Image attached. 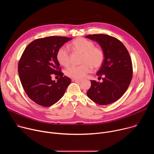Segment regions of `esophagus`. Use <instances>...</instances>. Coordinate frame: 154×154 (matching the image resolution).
<instances>
[{"mask_svg": "<svg viewBox=\"0 0 154 154\" xmlns=\"http://www.w3.org/2000/svg\"><path fill=\"white\" fill-rule=\"evenodd\" d=\"M72 82H82V80L81 79H72Z\"/></svg>", "mask_w": 154, "mask_h": 154, "instance_id": "obj_1", "label": "esophagus"}]
</instances>
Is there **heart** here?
I'll use <instances>...</instances> for the list:
<instances>
[{"instance_id":"heart-1","label":"heart","mask_w":154,"mask_h":154,"mask_svg":"<svg viewBox=\"0 0 154 154\" xmlns=\"http://www.w3.org/2000/svg\"><path fill=\"white\" fill-rule=\"evenodd\" d=\"M72 49L82 54L80 66H72L65 71V74L73 79H81L90 72L93 67L99 68L102 65L105 55L99 48L94 47V43L83 38L75 39L71 44ZM57 60L63 66H68L70 63L71 55L69 49L64 46L61 47L57 53Z\"/></svg>"}]
</instances>
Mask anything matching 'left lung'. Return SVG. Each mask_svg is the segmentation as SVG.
Masks as SVG:
<instances>
[{"label":"left lung","instance_id":"8db88e82","mask_svg":"<svg viewBox=\"0 0 154 154\" xmlns=\"http://www.w3.org/2000/svg\"><path fill=\"white\" fill-rule=\"evenodd\" d=\"M97 42L104 52L102 65L97 72L102 83L91 80V86L87 96L96 103L105 105L112 103L125 93L132 79V63L123 44L115 37L103 34L85 36Z\"/></svg>","mask_w":154,"mask_h":154}]
</instances>
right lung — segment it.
Here are the masks:
<instances>
[{
  "label": "right lung",
  "instance_id": "obj_1",
  "mask_svg": "<svg viewBox=\"0 0 154 154\" xmlns=\"http://www.w3.org/2000/svg\"><path fill=\"white\" fill-rule=\"evenodd\" d=\"M72 39L65 36H49L34 40L27 46L18 64V74L23 88L36 103L50 106L64 95L71 80L60 71L58 50ZM59 69V70L57 69ZM60 77L55 82L51 74Z\"/></svg>",
  "mask_w": 154,
  "mask_h": 154
}]
</instances>
